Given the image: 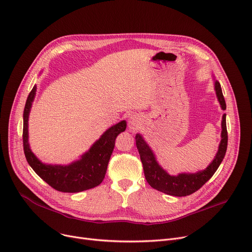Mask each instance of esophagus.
<instances>
[{
	"label": "esophagus",
	"mask_w": 252,
	"mask_h": 252,
	"mask_svg": "<svg viewBox=\"0 0 252 252\" xmlns=\"http://www.w3.org/2000/svg\"><path fill=\"white\" fill-rule=\"evenodd\" d=\"M142 124V120H141V116L138 114H131L128 119V129L132 132H135Z\"/></svg>",
	"instance_id": "obj_1"
}]
</instances>
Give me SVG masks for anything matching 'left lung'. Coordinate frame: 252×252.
<instances>
[{
    "instance_id": "1",
    "label": "left lung",
    "mask_w": 252,
    "mask_h": 252,
    "mask_svg": "<svg viewBox=\"0 0 252 252\" xmlns=\"http://www.w3.org/2000/svg\"><path fill=\"white\" fill-rule=\"evenodd\" d=\"M214 89L222 110H225L226 102L222 93V88L220 83L215 78ZM221 127V142L219 144V148H218V152L216 153V156L214 157L213 161L208 165L207 168L194 173L183 172L177 175H171L163 168L159 164L152 148L145 141L141 133H137L136 144L139 150L141 161L143 163L144 173L147 182L153 189L169 195L187 196L195 192L214 175L225 157L228 143L226 113H224L222 116Z\"/></svg>"
}]
</instances>
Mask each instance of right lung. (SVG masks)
<instances>
[{
  "mask_svg": "<svg viewBox=\"0 0 252 252\" xmlns=\"http://www.w3.org/2000/svg\"><path fill=\"white\" fill-rule=\"evenodd\" d=\"M36 94V85L29 93L23 112V147L28 164L50 187L62 192H80L93 189L102 182L112 154L116 137L126 128L122 121L107 128L87 152L70 164H47L40 161L29 145L28 120Z\"/></svg>",
  "mask_w": 252,
  "mask_h": 252,
  "instance_id": "add662e5",
  "label": "right lung"
}]
</instances>
